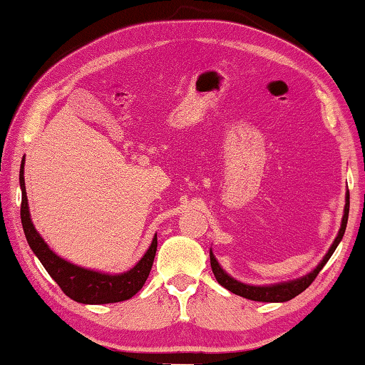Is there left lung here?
<instances>
[{"label": "left lung", "mask_w": 365, "mask_h": 365, "mask_svg": "<svg viewBox=\"0 0 365 365\" xmlns=\"http://www.w3.org/2000/svg\"><path fill=\"white\" fill-rule=\"evenodd\" d=\"M348 216H349V192L346 193V205H344V214H343V221H341V229L334 239L333 245L329 247V250L320 263H318L317 268L314 271H310L309 274H305L299 279L294 281H287V282H279V284H269V286H250L245 284V282H240L234 279L232 276H229L225 271L221 268V264L217 263L216 257L212 255V252L210 250V258H211V268L212 273L216 276V279L219 284L222 287L227 289V291L237 294V296L250 299V300H257V302H286V300H291L296 296H299L300 292H304L312 282H314L315 277L320 273L323 266L327 264V262L331 258L333 252L336 250V247L339 245L341 239H343L344 230H346V224H348Z\"/></svg>", "instance_id": "1"}]
</instances>
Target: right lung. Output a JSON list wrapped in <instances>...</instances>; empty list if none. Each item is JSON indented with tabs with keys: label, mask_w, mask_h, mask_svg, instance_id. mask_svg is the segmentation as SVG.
<instances>
[{
	"label": "right lung",
	"mask_w": 365,
	"mask_h": 365,
	"mask_svg": "<svg viewBox=\"0 0 365 365\" xmlns=\"http://www.w3.org/2000/svg\"><path fill=\"white\" fill-rule=\"evenodd\" d=\"M24 162L22 158L19 182L22 190V203H21V221L24 227V234L29 247L36 253V257L47 269V273L53 277L55 282L61 287V291L66 294L69 299L76 300L81 304H113L128 300L140 291L146 282L149 273H151L153 262L158 250V235H154L151 247L144 253V257L138 262L130 271L121 274H107L81 268L73 263L66 262L61 257H58L45 244V240L40 237L36 230L29 212V203L26 195V183H24Z\"/></svg>",
	"instance_id": "right-lung-1"
}]
</instances>
